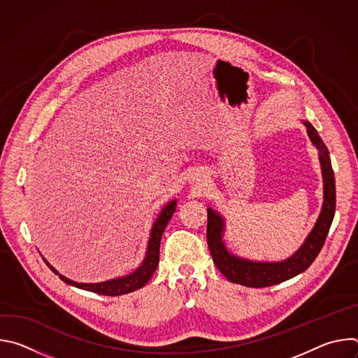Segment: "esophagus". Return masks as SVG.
<instances>
[{
	"instance_id": "34e87169",
	"label": "esophagus",
	"mask_w": 358,
	"mask_h": 358,
	"mask_svg": "<svg viewBox=\"0 0 358 358\" xmlns=\"http://www.w3.org/2000/svg\"><path fill=\"white\" fill-rule=\"evenodd\" d=\"M192 182L198 185V184H199V178H195V177H194V178H192Z\"/></svg>"
}]
</instances>
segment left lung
Here are the masks:
<instances>
[{
	"label": "left lung",
	"mask_w": 358,
	"mask_h": 358,
	"mask_svg": "<svg viewBox=\"0 0 358 358\" xmlns=\"http://www.w3.org/2000/svg\"><path fill=\"white\" fill-rule=\"evenodd\" d=\"M308 127V134L312 143L319 148V157L323 171L324 182V201L322 214L301 248L283 262H252L246 259L236 258L231 255L224 242V221L214 213L208 210V224H207V242L210 252L213 255V261L220 269V272L232 283H238L248 287H268L278 283H282L303 271L308 269L320 253L324 241L327 238L329 229L331 227L334 213H336V185H334V173L331 169L329 151L320 138L317 130L309 123L303 122Z\"/></svg>",
	"instance_id": "obj_1"
}]
</instances>
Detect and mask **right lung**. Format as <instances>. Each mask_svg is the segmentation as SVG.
I'll return each mask as SVG.
<instances>
[{
	"label": "right lung",
	"instance_id": "obj_1",
	"mask_svg": "<svg viewBox=\"0 0 358 358\" xmlns=\"http://www.w3.org/2000/svg\"><path fill=\"white\" fill-rule=\"evenodd\" d=\"M176 206H177L176 199L169 202V206L164 207V210L162 211L156 224L152 225L150 239H148L145 258H144L141 266L136 272H133L131 275L124 276V278H119V279H113V280H108V282H101V283H78V282L66 279L62 275H59V278L65 283L72 285L75 287L89 290V292L97 293V294H105V296H120V294H126V293H130V292H134V290L143 287L150 280L152 273H155L156 269H157L159 258H160L162 235H163L169 221L171 220V217L176 211ZM45 264L49 266L50 271L58 275V272L52 266H50L46 261H45Z\"/></svg>",
	"mask_w": 358,
	"mask_h": 358
}]
</instances>
